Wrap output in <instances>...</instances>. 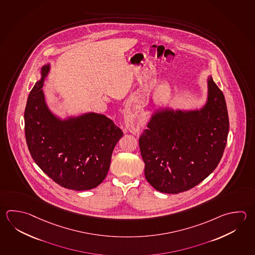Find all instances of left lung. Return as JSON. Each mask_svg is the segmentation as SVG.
Masks as SVG:
<instances>
[{
  "label": "left lung",
  "mask_w": 255,
  "mask_h": 255,
  "mask_svg": "<svg viewBox=\"0 0 255 255\" xmlns=\"http://www.w3.org/2000/svg\"><path fill=\"white\" fill-rule=\"evenodd\" d=\"M206 104L199 109L161 108L139 139L145 178L159 192L196 187L221 160L229 131L224 94L207 77Z\"/></svg>",
  "instance_id": "8db88e82"
}]
</instances>
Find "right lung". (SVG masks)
<instances>
[{
  "instance_id": "add662e5",
  "label": "right lung",
  "mask_w": 255,
  "mask_h": 255,
  "mask_svg": "<svg viewBox=\"0 0 255 255\" xmlns=\"http://www.w3.org/2000/svg\"><path fill=\"white\" fill-rule=\"evenodd\" d=\"M28 96L25 136L29 153L44 173L63 188L89 190L100 185L110 168L123 131L105 115L85 113L61 118L48 108L42 87L50 64Z\"/></svg>"
}]
</instances>
